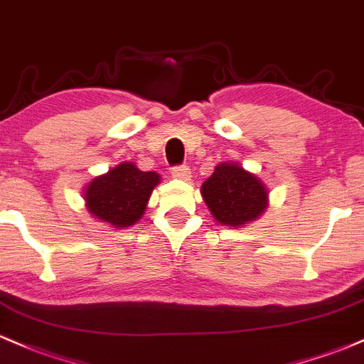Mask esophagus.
I'll use <instances>...</instances> for the list:
<instances>
[{"label": "esophagus", "instance_id": "34e87169", "mask_svg": "<svg viewBox=\"0 0 364 364\" xmlns=\"http://www.w3.org/2000/svg\"><path fill=\"white\" fill-rule=\"evenodd\" d=\"M171 174H173V178L183 179V181H188V179L191 178V171L188 166H174V168L171 169Z\"/></svg>", "mask_w": 364, "mask_h": 364}]
</instances>
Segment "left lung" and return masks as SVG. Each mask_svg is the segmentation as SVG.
<instances>
[{"instance_id":"obj_1","label":"left lung","mask_w":364,"mask_h":364,"mask_svg":"<svg viewBox=\"0 0 364 364\" xmlns=\"http://www.w3.org/2000/svg\"><path fill=\"white\" fill-rule=\"evenodd\" d=\"M200 191L217 223L229 228H240L257 220L269 205L265 185L255 174L232 162L217 166Z\"/></svg>"}]
</instances>
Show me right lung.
<instances>
[{
	"label": "right lung",
	"mask_w": 364,
	"mask_h": 364,
	"mask_svg": "<svg viewBox=\"0 0 364 364\" xmlns=\"http://www.w3.org/2000/svg\"><path fill=\"white\" fill-rule=\"evenodd\" d=\"M159 183L161 176L154 171L145 173L133 162H121L87 185L83 193L87 210L112 228H129L145 214L150 195Z\"/></svg>",
	"instance_id": "right-lung-1"
}]
</instances>
